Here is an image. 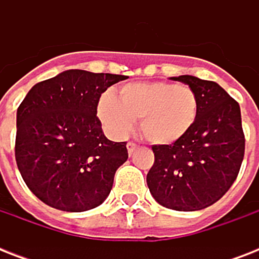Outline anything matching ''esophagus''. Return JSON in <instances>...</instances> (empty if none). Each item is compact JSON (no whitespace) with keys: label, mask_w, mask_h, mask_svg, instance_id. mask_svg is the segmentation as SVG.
Returning <instances> with one entry per match:
<instances>
[{"label":"esophagus","mask_w":259,"mask_h":259,"mask_svg":"<svg viewBox=\"0 0 259 259\" xmlns=\"http://www.w3.org/2000/svg\"><path fill=\"white\" fill-rule=\"evenodd\" d=\"M138 148V145L137 144H134V142H127V152H129V154H132L134 152V150L137 149Z\"/></svg>","instance_id":"1"}]
</instances>
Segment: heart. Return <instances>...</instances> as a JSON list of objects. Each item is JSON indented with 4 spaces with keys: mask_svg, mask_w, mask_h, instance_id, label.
Instances as JSON below:
<instances>
[{
    "mask_svg": "<svg viewBox=\"0 0 259 259\" xmlns=\"http://www.w3.org/2000/svg\"><path fill=\"white\" fill-rule=\"evenodd\" d=\"M197 113L196 93L166 82L125 84L118 99L105 94L98 105L99 118L114 136H125L134 119H141L142 136L156 145L181 140L193 127Z\"/></svg>",
    "mask_w": 259,
    "mask_h": 259,
    "instance_id": "b5f03b06",
    "label": "heart"
}]
</instances>
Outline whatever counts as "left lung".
<instances>
[{
    "label": "left lung",
    "instance_id": "8db88e82",
    "mask_svg": "<svg viewBox=\"0 0 259 259\" xmlns=\"http://www.w3.org/2000/svg\"><path fill=\"white\" fill-rule=\"evenodd\" d=\"M199 99L195 125L169 145H153L146 183L161 205L197 211L217 203L237 179L245 156L241 107L218 83L191 75L172 78Z\"/></svg>",
    "mask_w": 259,
    "mask_h": 259
}]
</instances>
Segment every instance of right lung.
<instances>
[{"label": "right lung", "mask_w": 259, "mask_h": 259, "mask_svg": "<svg viewBox=\"0 0 259 259\" xmlns=\"http://www.w3.org/2000/svg\"><path fill=\"white\" fill-rule=\"evenodd\" d=\"M123 75L64 71L36 83L17 109L14 156L28 188L50 207L82 212L103 203L126 142L106 138L99 98Z\"/></svg>", "instance_id": "1"}]
</instances>
